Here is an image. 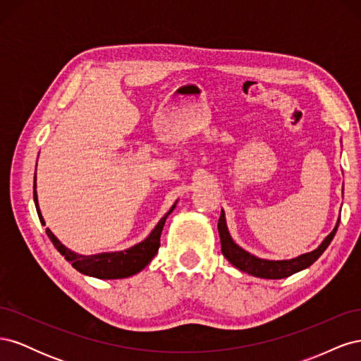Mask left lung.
<instances>
[{"mask_svg":"<svg viewBox=\"0 0 361 361\" xmlns=\"http://www.w3.org/2000/svg\"><path fill=\"white\" fill-rule=\"evenodd\" d=\"M338 221H341V218L337 220V224L333 228V232L324 239L322 244L318 248L310 251V253H305L289 260H267V259H260L250 255L248 251H245L233 241L226 224L224 211H221L220 220H218V233H220V239H221V253L233 267H236L239 271L247 272L250 276L260 277V279H271V280L285 279L301 269L309 268L316 259H319V256L333 241V238L337 232Z\"/></svg>","mask_w":361,"mask_h":361,"instance_id":"left-lung-1","label":"left lung"}]
</instances>
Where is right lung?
Wrapping results in <instances>:
<instances>
[{
	"label": "right lung",
	"mask_w": 361,
	"mask_h": 361,
	"mask_svg": "<svg viewBox=\"0 0 361 361\" xmlns=\"http://www.w3.org/2000/svg\"><path fill=\"white\" fill-rule=\"evenodd\" d=\"M32 192H35V203H36L39 220L43 226H45V220H43V216L40 214V207L37 202L36 180H35V191ZM174 207H176V203H174L170 207V211L161 218L159 223L155 226L154 231L150 232V235L145 239V241H141L140 244L123 251L84 256L64 247L56 238V235L49 231V228H47V235L51 239L54 247L60 251V255L66 259L76 271H80L81 274L96 277V279H104V280L125 279V277L137 274V272H140L145 267H147L150 264V260L155 257V255L158 253V248L161 245L159 238H161L162 227L166 224L167 216L173 212Z\"/></svg>",
	"instance_id": "1"
}]
</instances>
